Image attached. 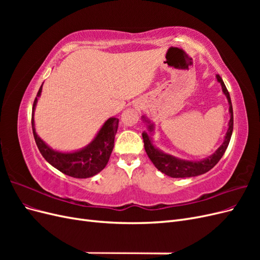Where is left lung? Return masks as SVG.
<instances>
[{"label": "left lung", "instance_id": "1", "mask_svg": "<svg viewBox=\"0 0 260 260\" xmlns=\"http://www.w3.org/2000/svg\"><path fill=\"white\" fill-rule=\"evenodd\" d=\"M217 80L220 82L222 86V92L224 93V95L228 99V102H229V112H230V121H229V128H228V131L225 133L224 141L217 151L209 156L208 158L199 160V161H193V160H184V159H180L177 158L175 156H171L169 154L164 153L159 151L158 148H156L153 143H152V139L151 135H147L146 132L142 133L143 137V142H144V148L147 156L149 157V159L152 160V162L155 165V167L161 171L162 174L167 175L171 178H188V177H195V176H200L205 174V172L209 171L211 168H214L217 162L221 159V157L223 156L225 149L229 145L230 139L232 136V131H233V108H232V103H231V99H230V94L228 92L225 84L222 80V78L219 75H217ZM143 120L148 123V131L153 132L154 130V125L152 123H149V121L146 119L145 117H143Z\"/></svg>", "mask_w": 260, "mask_h": 260}]
</instances>
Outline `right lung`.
<instances>
[{
  "instance_id": "obj_1",
  "label": "right lung",
  "mask_w": 260,
  "mask_h": 260,
  "mask_svg": "<svg viewBox=\"0 0 260 260\" xmlns=\"http://www.w3.org/2000/svg\"><path fill=\"white\" fill-rule=\"evenodd\" d=\"M41 91L42 85L39 89L37 98L34 102L32 117H31L34 137L39 151H40L46 161L69 177L84 179L95 176L105 168L109 160V157H111L119 119H117L115 117L107 119L92 142L84 148L80 149V151L74 153H60L54 151L37 135L35 128L34 114L38 98L41 95Z\"/></svg>"
}]
</instances>
